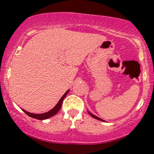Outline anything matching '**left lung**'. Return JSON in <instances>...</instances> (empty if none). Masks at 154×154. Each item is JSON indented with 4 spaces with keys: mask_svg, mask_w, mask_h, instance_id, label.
I'll use <instances>...</instances> for the list:
<instances>
[{
    "mask_svg": "<svg viewBox=\"0 0 154 154\" xmlns=\"http://www.w3.org/2000/svg\"><path fill=\"white\" fill-rule=\"evenodd\" d=\"M88 114H90V115H91L92 117H93V118H95V119H98V120H100V121H103V122H105L104 121V120H103L102 119H100V118H99V117H98V116H95V115H94V114H91V112H89V111H88Z\"/></svg>",
    "mask_w": 154,
    "mask_h": 154,
    "instance_id": "8db88e82",
    "label": "left lung"
}]
</instances>
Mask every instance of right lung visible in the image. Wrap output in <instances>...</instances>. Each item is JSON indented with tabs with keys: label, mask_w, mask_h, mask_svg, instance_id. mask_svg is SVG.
<instances>
[{
	"label": "right lung",
	"mask_w": 154,
	"mask_h": 154,
	"mask_svg": "<svg viewBox=\"0 0 154 154\" xmlns=\"http://www.w3.org/2000/svg\"><path fill=\"white\" fill-rule=\"evenodd\" d=\"M69 91V90H68V91H67L66 93L63 94V96L61 98V99L59 100V101L58 102V103L56 104V105L51 110L48 111V112L43 113V114H33V113L28 112V111L24 110V109H22V111H24V113H26V114H27L28 116H29L32 118H34V119H40V120H43V119H48V118H50V117H51V116H54L55 114H56L58 112H59V111L60 110V109H61V105H62L63 100V99H64L65 97H66V95L68 94Z\"/></svg>",
	"instance_id": "obj_1"
}]
</instances>
